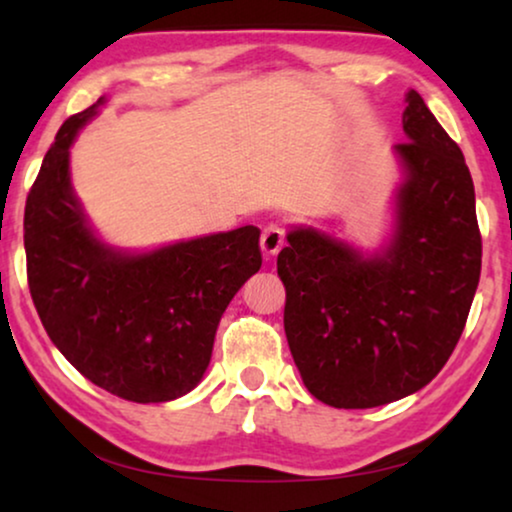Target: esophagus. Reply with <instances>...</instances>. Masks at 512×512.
Instances as JSON below:
<instances>
[{"mask_svg":"<svg viewBox=\"0 0 512 512\" xmlns=\"http://www.w3.org/2000/svg\"><path fill=\"white\" fill-rule=\"evenodd\" d=\"M282 246H285V227L278 225V223L266 225L264 232H262V250H264V255H269V257L278 255Z\"/></svg>","mask_w":512,"mask_h":512,"instance_id":"esophagus-1","label":"esophagus"}]
</instances>
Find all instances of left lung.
I'll return each mask as SVG.
<instances>
[{
  "mask_svg": "<svg viewBox=\"0 0 512 512\" xmlns=\"http://www.w3.org/2000/svg\"><path fill=\"white\" fill-rule=\"evenodd\" d=\"M394 145L405 180L394 237L362 257L296 227L278 255L289 351L310 394L332 408H376L431 383L465 330L481 278L474 182L458 143L417 91Z\"/></svg>",
  "mask_w": 512,
  "mask_h": 512,
  "instance_id": "1",
  "label": "left lung"
}]
</instances>
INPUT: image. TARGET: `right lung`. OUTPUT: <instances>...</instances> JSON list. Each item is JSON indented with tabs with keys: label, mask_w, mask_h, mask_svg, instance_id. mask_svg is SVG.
<instances>
[{
	"label": "right lung",
	"mask_w": 512,
	"mask_h": 512,
	"mask_svg": "<svg viewBox=\"0 0 512 512\" xmlns=\"http://www.w3.org/2000/svg\"><path fill=\"white\" fill-rule=\"evenodd\" d=\"M70 116L24 207L27 280L54 346L81 376L134 403L180 399L212 360L218 321L262 266L255 225L129 255L95 237L70 184Z\"/></svg>",
	"instance_id": "obj_1"
}]
</instances>
